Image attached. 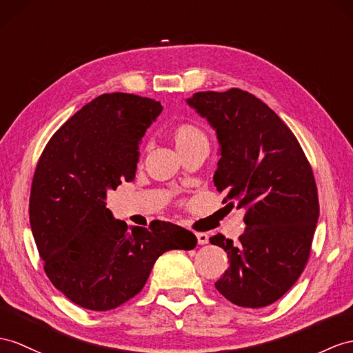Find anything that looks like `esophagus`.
<instances>
[{"label": "esophagus", "mask_w": 353, "mask_h": 353, "mask_svg": "<svg viewBox=\"0 0 353 353\" xmlns=\"http://www.w3.org/2000/svg\"><path fill=\"white\" fill-rule=\"evenodd\" d=\"M196 238H197V244L199 245H205V244H208V241H210V236L206 235V234H196Z\"/></svg>", "instance_id": "esophagus-1"}]
</instances>
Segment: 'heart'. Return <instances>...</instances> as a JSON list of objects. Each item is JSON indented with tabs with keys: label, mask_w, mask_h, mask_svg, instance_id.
Instances as JSON below:
<instances>
[{
	"label": "heart",
	"mask_w": 353,
	"mask_h": 353,
	"mask_svg": "<svg viewBox=\"0 0 353 353\" xmlns=\"http://www.w3.org/2000/svg\"><path fill=\"white\" fill-rule=\"evenodd\" d=\"M170 137L179 152L208 147V136L194 123H181L170 128Z\"/></svg>",
	"instance_id": "b5f03b06"
}]
</instances>
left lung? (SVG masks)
I'll return each mask as SVG.
<instances>
[{
	"mask_svg": "<svg viewBox=\"0 0 353 353\" xmlns=\"http://www.w3.org/2000/svg\"><path fill=\"white\" fill-rule=\"evenodd\" d=\"M187 105L217 133L214 185L226 193L223 202L245 208L236 244L210 238L229 259L216 288L239 307L270 305L295 285L310 256L319 219L313 170L290 128L253 94L196 92Z\"/></svg>",
	"mask_w": 353,
	"mask_h": 353,
	"instance_id": "1",
	"label": "left lung"
}]
</instances>
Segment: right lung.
I'll return each mask as SVG.
<instances>
[{"label":"right lung","instance_id":"right-lung-1","mask_svg":"<svg viewBox=\"0 0 353 353\" xmlns=\"http://www.w3.org/2000/svg\"><path fill=\"white\" fill-rule=\"evenodd\" d=\"M160 101L134 94H101L46 145L30 196V223L45 271L72 303L106 312L139 294L168 250H192L190 230L154 220L150 228L117 220L108 192L133 181L139 145Z\"/></svg>","mask_w":353,"mask_h":353}]
</instances>
